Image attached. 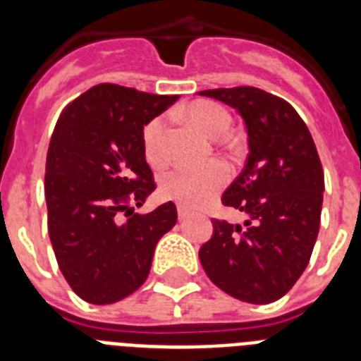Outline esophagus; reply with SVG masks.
Returning a JSON list of instances; mask_svg holds the SVG:
<instances>
[{
    "mask_svg": "<svg viewBox=\"0 0 361 361\" xmlns=\"http://www.w3.org/2000/svg\"><path fill=\"white\" fill-rule=\"evenodd\" d=\"M177 213H178V219L183 220V219H186L188 215H190V209H186L184 206H177Z\"/></svg>",
    "mask_w": 361,
    "mask_h": 361,
    "instance_id": "1",
    "label": "esophagus"
}]
</instances>
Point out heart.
<instances>
[{
    "instance_id": "obj_1",
    "label": "heart",
    "mask_w": 361,
    "mask_h": 361,
    "mask_svg": "<svg viewBox=\"0 0 361 361\" xmlns=\"http://www.w3.org/2000/svg\"><path fill=\"white\" fill-rule=\"evenodd\" d=\"M188 121L209 137L224 135L231 124L228 111L212 101H195L186 108ZM166 123L162 117L149 121L142 130V152L146 161L159 168L164 162L162 137ZM228 168L222 162H209L202 168H173L161 177V195L186 208H197L208 202L228 183Z\"/></svg>"
}]
</instances>
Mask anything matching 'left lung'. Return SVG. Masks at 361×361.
I'll use <instances>...</instances> for the list:
<instances>
[{
    "instance_id": "left-lung-1",
    "label": "left lung",
    "mask_w": 361,
    "mask_h": 361,
    "mask_svg": "<svg viewBox=\"0 0 361 361\" xmlns=\"http://www.w3.org/2000/svg\"><path fill=\"white\" fill-rule=\"evenodd\" d=\"M242 116L250 153L222 204L245 213L244 224L213 219V237L200 247L206 275L228 295L271 304L302 276L320 229L324 170L307 126L295 108L255 86L215 88Z\"/></svg>"
}]
</instances>
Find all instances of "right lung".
<instances>
[{"label":"right lung","mask_w":361,"mask_h":361,"mask_svg":"<svg viewBox=\"0 0 361 361\" xmlns=\"http://www.w3.org/2000/svg\"><path fill=\"white\" fill-rule=\"evenodd\" d=\"M177 99L101 82L57 119L44 173L49 235L63 276L85 302L114 304L141 288L155 245L177 222L173 202L133 213L155 190L145 124Z\"/></svg>","instance_id":"1"}]
</instances>
